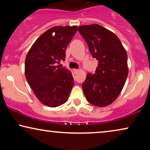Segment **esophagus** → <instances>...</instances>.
<instances>
[{
	"label": "esophagus",
	"mask_w": 150,
	"mask_h": 150,
	"mask_svg": "<svg viewBox=\"0 0 150 150\" xmlns=\"http://www.w3.org/2000/svg\"><path fill=\"white\" fill-rule=\"evenodd\" d=\"M73 71H74V73L76 74V73H77L78 72H79V69H74V70H73Z\"/></svg>",
	"instance_id": "34e87169"
}]
</instances>
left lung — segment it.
Masks as SVG:
<instances>
[{
    "label": "left lung",
    "mask_w": 150,
    "mask_h": 150,
    "mask_svg": "<svg viewBox=\"0 0 150 150\" xmlns=\"http://www.w3.org/2000/svg\"><path fill=\"white\" fill-rule=\"evenodd\" d=\"M78 31L98 61L94 74L88 73L82 84L85 96L94 106H108L119 96L128 76L126 50L115 33L98 24L81 25Z\"/></svg>",
    "instance_id": "obj_1"
}]
</instances>
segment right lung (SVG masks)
<instances>
[{"mask_svg": "<svg viewBox=\"0 0 150 150\" xmlns=\"http://www.w3.org/2000/svg\"><path fill=\"white\" fill-rule=\"evenodd\" d=\"M77 30L76 25L49 29L35 40L26 56V79L46 106L54 108L67 101L74 85L72 73L56 64L64 61L67 47Z\"/></svg>", "mask_w": 150, "mask_h": 150, "instance_id": "right-lung-1", "label": "right lung"}]
</instances>
